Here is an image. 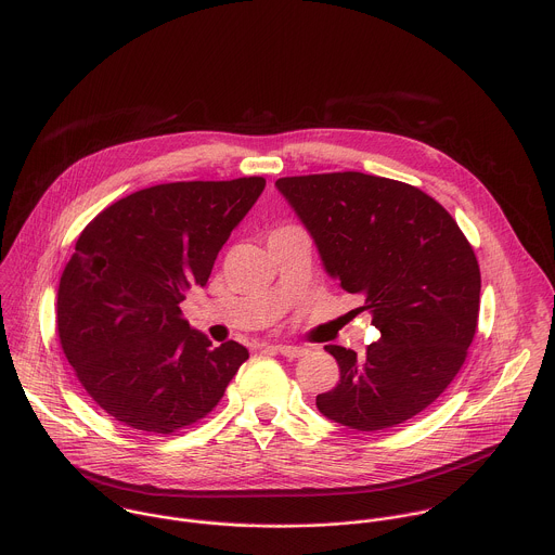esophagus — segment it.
<instances>
[{"mask_svg":"<svg viewBox=\"0 0 555 555\" xmlns=\"http://www.w3.org/2000/svg\"><path fill=\"white\" fill-rule=\"evenodd\" d=\"M281 357H287V359H300V357H305L309 350L307 348H302V346H289V344H276V346H272Z\"/></svg>","mask_w":555,"mask_h":555,"instance_id":"obj_1","label":"esophagus"}]
</instances>
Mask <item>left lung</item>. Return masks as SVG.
Returning <instances> with one entry per match:
<instances>
[{
	"instance_id": "left-lung-1",
	"label": "left lung",
	"mask_w": 555,
	"mask_h": 555,
	"mask_svg": "<svg viewBox=\"0 0 555 555\" xmlns=\"http://www.w3.org/2000/svg\"><path fill=\"white\" fill-rule=\"evenodd\" d=\"M279 192L326 272L363 294L380 339L339 365L318 411L352 430H387L430 406L461 372L480 311V266L456 220L415 185L363 172L283 177Z\"/></svg>"
}]
</instances>
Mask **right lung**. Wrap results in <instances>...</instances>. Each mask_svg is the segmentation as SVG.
I'll return each mask as SVG.
<instances>
[{
  "mask_svg": "<svg viewBox=\"0 0 555 555\" xmlns=\"http://www.w3.org/2000/svg\"><path fill=\"white\" fill-rule=\"evenodd\" d=\"M263 177L177 181L105 207L77 237L57 287V337L86 393L116 422L172 435L203 420L248 359L181 313L205 287Z\"/></svg>",
  "mask_w": 555,
  "mask_h": 555,
  "instance_id": "add662e5",
  "label": "right lung"
}]
</instances>
